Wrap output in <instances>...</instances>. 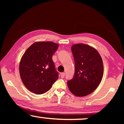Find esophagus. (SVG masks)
Segmentation results:
<instances>
[{"mask_svg": "<svg viewBox=\"0 0 124 124\" xmlns=\"http://www.w3.org/2000/svg\"><path fill=\"white\" fill-rule=\"evenodd\" d=\"M65 73H61V77L62 78H64V77H65Z\"/></svg>", "mask_w": 124, "mask_h": 124, "instance_id": "obj_1", "label": "esophagus"}]
</instances>
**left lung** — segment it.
Returning a JSON list of instances; mask_svg holds the SVG:
<instances>
[{
  "instance_id": "1",
  "label": "left lung",
  "mask_w": 124,
  "mask_h": 124,
  "mask_svg": "<svg viewBox=\"0 0 124 124\" xmlns=\"http://www.w3.org/2000/svg\"><path fill=\"white\" fill-rule=\"evenodd\" d=\"M75 63L73 78L68 81L70 92L77 96L92 93L101 83L104 68L102 59L93 47L85 44H76L71 48Z\"/></svg>"
}]
</instances>
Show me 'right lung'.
Segmentation results:
<instances>
[{
	"mask_svg": "<svg viewBox=\"0 0 124 124\" xmlns=\"http://www.w3.org/2000/svg\"><path fill=\"white\" fill-rule=\"evenodd\" d=\"M59 45L52 42H37L23 54L20 62V77L29 90L36 94L48 91L59 78L52 56Z\"/></svg>",
	"mask_w": 124,
	"mask_h": 124,
	"instance_id": "obj_1",
	"label": "right lung"
}]
</instances>
